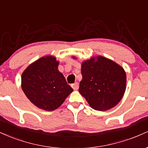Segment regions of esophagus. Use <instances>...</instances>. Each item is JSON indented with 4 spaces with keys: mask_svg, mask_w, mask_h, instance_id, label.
Here are the masks:
<instances>
[{
    "mask_svg": "<svg viewBox=\"0 0 148 148\" xmlns=\"http://www.w3.org/2000/svg\"><path fill=\"white\" fill-rule=\"evenodd\" d=\"M72 87L73 89L74 90H77L79 89V84H78L77 82H76V83H74V84H73L72 85Z\"/></svg>",
    "mask_w": 148,
    "mask_h": 148,
    "instance_id": "34e87169",
    "label": "esophagus"
}]
</instances>
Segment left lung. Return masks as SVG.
<instances>
[{
  "label": "left lung",
  "instance_id": "left-lung-1",
  "mask_svg": "<svg viewBox=\"0 0 148 148\" xmlns=\"http://www.w3.org/2000/svg\"><path fill=\"white\" fill-rule=\"evenodd\" d=\"M81 74L79 91L93 109L107 111L123 98L126 89V73L113 60L100 56L91 58L82 62Z\"/></svg>",
  "mask_w": 148,
  "mask_h": 148
}]
</instances>
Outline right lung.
<instances>
[{
  "mask_svg": "<svg viewBox=\"0 0 148 148\" xmlns=\"http://www.w3.org/2000/svg\"><path fill=\"white\" fill-rule=\"evenodd\" d=\"M58 64L55 57H42L30 64L21 75V88L25 96L45 111L56 109L73 91L59 72Z\"/></svg>",
  "mask_w": 148,
  "mask_h": 148,
  "instance_id": "add662e5",
  "label": "right lung"
}]
</instances>
